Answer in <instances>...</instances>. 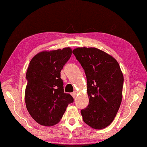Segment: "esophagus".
I'll return each mask as SVG.
<instances>
[{
	"instance_id": "1",
	"label": "esophagus",
	"mask_w": 147,
	"mask_h": 147,
	"mask_svg": "<svg viewBox=\"0 0 147 147\" xmlns=\"http://www.w3.org/2000/svg\"><path fill=\"white\" fill-rule=\"evenodd\" d=\"M71 95L73 96V97L74 98L76 97V91H74L73 93H71Z\"/></svg>"
}]
</instances>
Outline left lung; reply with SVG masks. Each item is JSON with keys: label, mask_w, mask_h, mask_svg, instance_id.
I'll return each instance as SVG.
<instances>
[{"label": "left lung", "mask_w": 147, "mask_h": 147, "mask_svg": "<svg viewBox=\"0 0 147 147\" xmlns=\"http://www.w3.org/2000/svg\"><path fill=\"white\" fill-rule=\"evenodd\" d=\"M73 53L86 75L89 104L81 110L83 121L100 130L109 126L121 106L124 77L116 59L96 48L78 47Z\"/></svg>", "instance_id": "obj_1"}]
</instances>
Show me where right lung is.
Listing matches in <instances>:
<instances>
[{
	"mask_svg": "<svg viewBox=\"0 0 147 147\" xmlns=\"http://www.w3.org/2000/svg\"><path fill=\"white\" fill-rule=\"evenodd\" d=\"M72 54L69 47L37 54L30 62L26 78L25 103L30 115L45 126L60 121L67 106L73 102L64 93L60 72Z\"/></svg>",
	"mask_w": 147,
	"mask_h": 147,
	"instance_id": "add662e5",
	"label": "right lung"
}]
</instances>
